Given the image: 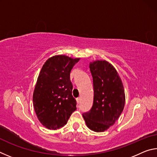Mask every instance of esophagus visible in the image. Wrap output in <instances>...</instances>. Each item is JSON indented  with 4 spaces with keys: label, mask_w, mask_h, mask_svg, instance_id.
Wrapping results in <instances>:
<instances>
[{
    "label": "esophagus",
    "mask_w": 157,
    "mask_h": 157,
    "mask_svg": "<svg viewBox=\"0 0 157 157\" xmlns=\"http://www.w3.org/2000/svg\"><path fill=\"white\" fill-rule=\"evenodd\" d=\"M76 101H77V103L79 104V102H80V98H76Z\"/></svg>",
    "instance_id": "1"
}]
</instances>
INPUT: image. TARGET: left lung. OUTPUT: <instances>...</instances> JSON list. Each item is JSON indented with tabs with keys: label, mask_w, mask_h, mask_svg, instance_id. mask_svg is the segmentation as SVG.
I'll return each mask as SVG.
<instances>
[{
	"label": "left lung",
	"mask_w": 157,
	"mask_h": 157,
	"mask_svg": "<svg viewBox=\"0 0 157 157\" xmlns=\"http://www.w3.org/2000/svg\"><path fill=\"white\" fill-rule=\"evenodd\" d=\"M89 68L94 82V104L82 116L90 129L102 132L112 126L123 112L124 89L116 68L107 61H94Z\"/></svg>",
	"instance_id": "8db88e82"
}]
</instances>
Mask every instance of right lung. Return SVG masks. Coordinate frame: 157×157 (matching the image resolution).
Listing matches in <instances>:
<instances>
[{"instance_id": "add662e5", "label": "right lung", "mask_w": 157, "mask_h": 157, "mask_svg": "<svg viewBox=\"0 0 157 157\" xmlns=\"http://www.w3.org/2000/svg\"><path fill=\"white\" fill-rule=\"evenodd\" d=\"M79 60L55 55L42 66L34 90L33 105L39 121L47 129L55 130L63 127L76 110L70 73Z\"/></svg>"}]
</instances>
